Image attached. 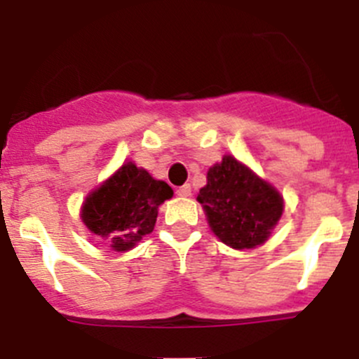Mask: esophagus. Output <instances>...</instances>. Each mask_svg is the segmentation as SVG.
I'll use <instances>...</instances> for the list:
<instances>
[{
	"label": "esophagus",
	"mask_w": 359,
	"mask_h": 359,
	"mask_svg": "<svg viewBox=\"0 0 359 359\" xmlns=\"http://www.w3.org/2000/svg\"><path fill=\"white\" fill-rule=\"evenodd\" d=\"M177 194H179V196H182V198L191 196V186H189V184H184V186H180L179 189H177Z\"/></svg>",
	"instance_id": "esophagus-1"
}]
</instances>
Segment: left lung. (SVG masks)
Here are the masks:
<instances>
[{
    "label": "left lung",
    "mask_w": 359,
    "mask_h": 359,
    "mask_svg": "<svg viewBox=\"0 0 359 359\" xmlns=\"http://www.w3.org/2000/svg\"><path fill=\"white\" fill-rule=\"evenodd\" d=\"M198 201L222 243L243 250L262 245L283 213V198L233 156L208 170Z\"/></svg>",
    "instance_id": "1"
}]
</instances>
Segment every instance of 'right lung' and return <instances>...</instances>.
<instances>
[{
	"label": "right lung",
	"instance_id": "obj_1",
	"mask_svg": "<svg viewBox=\"0 0 359 359\" xmlns=\"http://www.w3.org/2000/svg\"><path fill=\"white\" fill-rule=\"evenodd\" d=\"M172 196L168 184L126 163L86 198L81 220L112 250L126 252L153 233L159 205Z\"/></svg>",
	"mask_w": 359,
	"mask_h": 359
}]
</instances>
